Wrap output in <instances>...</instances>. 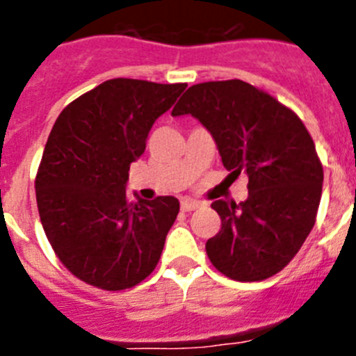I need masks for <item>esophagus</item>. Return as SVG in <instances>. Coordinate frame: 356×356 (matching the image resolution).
<instances>
[{
	"label": "esophagus",
	"instance_id": "esophagus-1",
	"mask_svg": "<svg viewBox=\"0 0 356 356\" xmlns=\"http://www.w3.org/2000/svg\"><path fill=\"white\" fill-rule=\"evenodd\" d=\"M200 207H201V203H200V201H196V200H184V201H181V210H184V212H193V210L200 209Z\"/></svg>",
	"mask_w": 356,
	"mask_h": 356
}]
</instances>
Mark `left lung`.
Here are the masks:
<instances>
[{
	"mask_svg": "<svg viewBox=\"0 0 356 356\" xmlns=\"http://www.w3.org/2000/svg\"><path fill=\"white\" fill-rule=\"evenodd\" d=\"M172 115L191 114L210 131L229 175H248V197L217 200L221 229L207 241L217 271L260 282L294 259L316 222L323 165L301 119L242 80L193 85Z\"/></svg>",
	"mask_w": 356,
	"mask_h": 356,
	"instance_id": "obj_1",
	"label": "left lung"
}]
</instances>
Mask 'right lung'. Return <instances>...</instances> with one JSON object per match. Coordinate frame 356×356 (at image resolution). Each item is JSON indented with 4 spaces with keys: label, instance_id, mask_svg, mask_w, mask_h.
<instances>
[{
    "label": "right lung",
    "instance_id": "obj_1",
    "mask_svg": "<svg viewBox=\"0 0 356 356\" xmlns=\"http://www.w3.org/2000/svg\"><path fill=\"white\" fill-rule=\"evenodd\" d=\"M187 83L115 78L69 103L53 124L35 178L42 228L85 284L122 291L151 275L180 212L172 196L130 201V163L153 122Z\"/></svg>",
    "mask_w": 356,
    "mask_h": 356
}]
</instances>
